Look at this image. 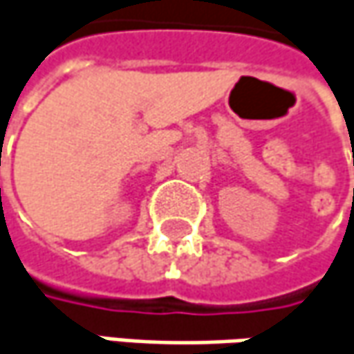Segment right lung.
<instances>
[{
    "mask_svg": "<svg viewBox=\"0 0 354 354\" xmlns=\"http://www.w3.org/2000/svg\"><path fill=\"white\" fill-rule=\"evenodd\" d=\"M0 193H1V189H0Z\"/></svg>",
    "mask_w": 354,
    "mask_h": 354,
    "instance_id": "obj_1",
    "label": "right lung"
}]
</instances>
